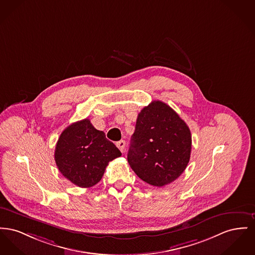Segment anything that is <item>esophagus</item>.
Masks as SVG:
<instances>
[{"label": "esophagus", "instance_id": "esophagus-1", "mask_svg": "<svg viewBox=\"0 0 255 255\" xmlns=\"http://www.w3.org/2000/svg\"><path fill=\"white\" fill-rule=\"evenodd\" d=\"M117 146L119 147V149L121 151V152H124L125 151V140H120V141H118L117 143Z\"/></svg>", "mask_w": 255, "mask_h": 255}]
</instances>
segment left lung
I'll list each match as a JSON object with an SVG mask.
<instances>
[{"instance_id":"8db88e82","label":"left lung","mask_w":255,"mask_h":255,"mask_svg":"<svg viewBox=\"0 0 255 255\" xmlns=\"http://www.w3.org/2000/svg\"><path fill=\"white\" fill-rule=\"evenodd\" d=\"M191 131L178 114L162 101H153L137 116L128 163L135 174L152 186L177 179L191 157Z\"/></svg>"}]
</instances>
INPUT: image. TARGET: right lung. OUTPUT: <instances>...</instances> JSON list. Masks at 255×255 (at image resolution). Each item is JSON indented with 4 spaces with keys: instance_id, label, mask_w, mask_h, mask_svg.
Listing matches in <instances>:
<instances>
[{
    "instance_id": "obj_1",
    "label": "right lung",
    "mask_w": 255,
    "mask_h": 255,
    "mask_svg": "<svg viewBox=\"0 0 255 255\" xmlns=\"http://www.w3.org/2000/svg\"><path fill=\"white\" fill-rule=\"evenodd\" d=\"M120 156V149L88 119L64 129L55 150V161L60 173L81 188L97 184L109 162Z\"/></svg>"
}]
</instances>
